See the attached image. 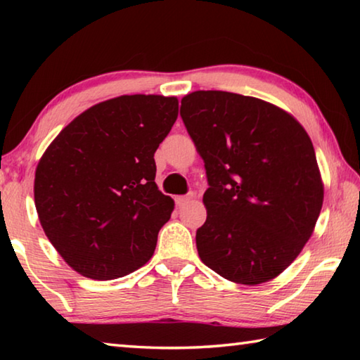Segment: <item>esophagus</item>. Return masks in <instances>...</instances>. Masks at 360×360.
<instances>
[{
	"label": "esophagus",
	"mask_w": 360,
	"mask_h": 360,
	"mask_svg": "<svg viewBox=\"0 0 360 360\" xmlns=\"http://www.w3.org/2000/svg\"><path fill=\"white\" fill-rule=\"evenodd\" d=\"M195 197H197V193H195V192H188L187 195H182V197L176 198V203H178L179 206H182V205H186V203L191 202V200H193Z\"/></svg>",
	"instance_id": "34e87169"
}]
</instances>
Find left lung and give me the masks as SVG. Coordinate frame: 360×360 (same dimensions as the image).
<instances>
[{
  "instance_id": "1",
  "label": "left lung",
  "mask_w": 360,
  "mask_h": 360,
  "mask_svg": "<svg viewBox=\"0 0 360 360\" xmlns=\"http://www.w3.org/2000/svg\"><path fill=\"white\" fill-rule=\"evenodd\" d=\"M181 117L210 184L200 259L236 284L276 278L313 235L324 200L308 133L271 103L221 90L186 95Z\"/></svg>"
}]
</instances>
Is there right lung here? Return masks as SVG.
Segmentation results:
<instances>
[{
	"mask_svg": "<svg viewBox=\"0 0 360 360\" xmlns=\"http://www.w3.org/2000/svg\"><path fill=\"white\" fill-rule=\"evenodd\" d=\"M176 96L122 95L79 114L49 144L34 205L63 260L90 279L141 268L174 210L155 184L154 154L178 119Z\"/></svg>",
	"mask_w": 360,
	"mask_h": 360,
	"instance_id": "obj_1",
	"label": "right lung"
}]
</instances>
